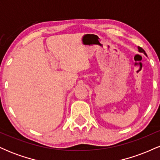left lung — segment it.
I'll return each mask as SVG.
<instances>
[{"label":"left lung","mask_w":160,"mask_h":160,"mask_svg":"<svg viewBox=\"0 0 160 160\" xmlns=\"http://www.w3.org/2000/svg\"><path fill=\"white\" fill-rule=\"evenodd\" d=\"M138 52H142V53H144V54L145 55V56H147V54H146V52H145V51H144V49H143L142 48H141V47H138Z\"/></svg>","instance_id":"obj_1"}]
</instances>
